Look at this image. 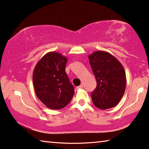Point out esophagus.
<instances>
[{
    "label": "esophagus",
    "mask_w": 149,
    "mask_h": 149,
    "mask_svg": "<svg viewBox=\"0 0 149 149\" xmlns=\"http://www.w3.org/2000/svg\"><path fill=\"white\" fill-rule=\"evenodd\" d=\"M82 88H83V85H80V86H77V89H82Z\"/></svg>",
    "instance_id": "obj_1"
}]
</instances>
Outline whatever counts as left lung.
<instances>
[{
  "instance_id": "8db88e82",
  "label": "left lung",
  "mask_w": 149,
  "mask_h": 149,
  "mask_svg": "<svg viewBox=\"0 0 149 149\" xmlns=\"http://www.w3.org/2000/svg\"><path fill=\"white\" fill-rule=\"evenodd\" d=\"M89 63L97 81L91 93L93 104L100 109L116 106L126 88V75L119 61L104 51H96L89 56Z\"/></svg>"
}]
</instances>
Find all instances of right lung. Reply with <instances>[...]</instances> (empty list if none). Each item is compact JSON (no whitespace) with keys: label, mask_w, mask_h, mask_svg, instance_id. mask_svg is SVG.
Wrapping results in <instances>:
<instances>
[{"label":"right lung","mask_w":149,"mask_h":149,"mask_svg":"<svg viewBox=\"0 0 149 149\" xmlns=\"http://www.w3.org/2000/svg\"><path fill=\"white\" fill-rule=\"evenodd\" d=\"M67 61L61 54L50 52L38 61L33 72L36 95L51 109L65 107L74 94V87L65 71Z\"/></svg>","instance_id":"1"}]
</instances>
